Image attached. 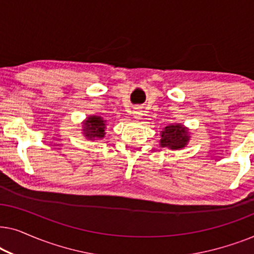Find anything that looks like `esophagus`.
<instances>
[{
	"label": "esophagus",
	"instance_id": "34e87169",
	"mask_svg": "<svg viewBox=\"0 0 254 254\" xmlns=\"http://www.w3.org/2000/svg\"><path fill=\"white\" fill-rule=\"evenodd\" d=\"M133 116L136 120H141L142 117H143V113H142V111L140 109H136V110H134Z\"/></svg>",
	"mask_w": 254,
	"mask_h": 254
}]
</instances>
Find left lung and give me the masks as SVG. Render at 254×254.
Instances as JSON below:
<instances>
[{"mask_svg": "<svg viewBox=\"0 0 254 254\" xmlns=\"http://www.w3.org/2000/svg\"><path fill=\"white\" fill-rule=\"evenodd\" d=\"M190 140V129L182 124H173L166 126L161 131V148H168L170 150H182L189 144Z\"/></svg>", "mask_w": 254, "mask_h": 254, "instance_id": "1", "label": "left lung"}]
</instances>
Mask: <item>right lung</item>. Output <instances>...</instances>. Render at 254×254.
Masks as SVG:
<instances>
[{"label": "right lung", "instance_id": "1", "mask_svg": "<svg viewBox=\"0 0 254 254\" xmlns=\"http://www.w3.org/2000/svg\"><path fill=\"white\" fill-rule=\"evenodd\" d=\"M107 121L99 116H89L82 123V134L91 141L103 140L105 137Z\"/></svg>", "mask_w": 254, "mask_h": 254}]
</instances>
